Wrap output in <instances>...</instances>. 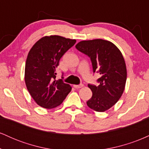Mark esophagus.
I'll return each instance as SVG.
<instances>
[{
    "mask_svg": "<svg viewBox=\"0 0 149 149\" xmlns=\"http://www.w3.org/2000/svg\"><path fill=\"white\" fill-rule=\"evenodd\" d=\"M73 87H74L75 88H77V89H78V88H83V84H80V85H73Z\"/></svg>",
    "mask_w": 149,
    "mask_h": 149,
    "instance_id": "34e87169",
    "label": "esophagus"
}]
</instances>
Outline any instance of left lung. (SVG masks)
<instances>
[{
  "label": "left lung",
  "mask_w": 149,
  "mask_h": 149,
  "mask_svg": "<svg viewBox=\"0 0 149 149\" xmlns=\"http://www.w3.org/2000/svg\"><path fill=\"white\" fill-rule=\"evenodd\" d=\"M76 47L90 58L94 73L100 74L98 86L88 84L92 96L87 104L95 111H105L115 105L125 90L127 69L123 56L113 42L103 39L83 40Z\"/></svg>",
  "instance_id": "1"
}]
</instances>
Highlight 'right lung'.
Wrapping results in <instances>:
<instances>
[{
    "label": "right lung",
    "instance_id": "add662e5",
    "mask_svg": "<svg viewBox=\"0 0 149 149\" xmlns=\"http://www.w3.org/2000/svg\"><path fill=\"white\" fill-rule=\"evenodd\" d=\"M75 39L59 36H44L30 49L25 65L26 88L38 105L51 109L62 103L71 87L56 80V69L61 57L74 45Z\"/></svg>",
    "mask_w": 149,
    "mask_h": 149
}]
</instances>
